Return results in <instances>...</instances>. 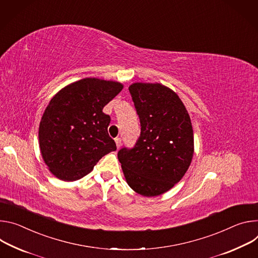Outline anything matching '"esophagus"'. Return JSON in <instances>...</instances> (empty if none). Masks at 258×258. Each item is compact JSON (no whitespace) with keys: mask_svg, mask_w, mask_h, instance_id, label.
Wrapping results in <instances>:
<instances>
[{"mask_svg":"<svg viewBox=\"0 0 258 258\" xmlns=\"http://www.w3.org/2000/svg\"><path fill=\"white\" fill-rule=\"evenodd\" d=\"M114 141H116L117 148H118V149H120V148H121V146H122V140H121V138H116V139H114Z\"/></svg>","mask_w":258,"mask_h":258,"instance_id":"34e87169","label":"esophagus"}]
</instances>
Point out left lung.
Returning a JSON list of instances; mask_svg holds the SVG:
<instances>
[{
  "mask_svg": "<svg viewBox=\"0 0 258 258\" xmlns=\"http://www.w3.org/2000/svg\"><path fill=\"white\" fill-rule=\"evenodd\" d=\"M140 121V135L118 159L129 186L145 197L173 187L185 174L194 155L188 112L178 95L161 84L134 83L129 87Z\"/></svg>",
  "mask_w": 258,
  "mask_h": 258,
  "instance_id": "obj_1",
  "label": "left lung"
}]
</instances>
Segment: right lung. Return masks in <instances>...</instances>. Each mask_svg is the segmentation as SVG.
<instances>
[{"instance_id":"1","label":"right lung","mask_w":258,"mask_h":258,"mask_svg":"<svg viewBox=\"0 0 258 258\" xmlns=\"http://www.w3.org/2000/svg\"><path fill=\"white\" fill-rule=\"evenodd\" d=\"M122 89L118 82L86 78L51 99L40 123L39 142L42 157L57 178L78 180L117 150L107 132L110 117L102 109Z\"/></svg>"}]
</instances>
